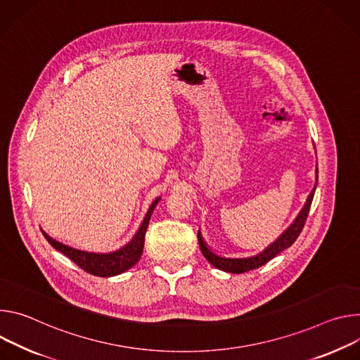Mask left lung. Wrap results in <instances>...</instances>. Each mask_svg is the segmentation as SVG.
Wrapping results in <instances>:
<instances>
[{
  "instance_id": "left-lung-1",
  "label": "left lung",
  "mask_w": 360,
  "mask_h": 360,
  "mask_svg": "<svg viewBox=\"0 0 360 360\" xmlns=\"http://www.w3.org/2000/svg\"><path fill=\"white\" fill-rule=\"evenodd\" d=\"M316 173H317V170H316ZM314 190H316V184H314L313 190L310 191L303 209L300 210L297 217L293 220V223L281 236H278L274 242L267 245L264 249H262L256 255L248 256V257H223V256H219L207 248V245L203 242L200 233H198V236H197L198 237V246H200V250H202L203 256L209 260V263H212V266H214V267H217L223 271L236 273V274H240V273H245V271H249V270H253V269H257V267L263 266L264 263H267L274 256H277L285 249L290 248L296 242V238L299 237L300 231L303 230L306 217L309 214L310 205H311L313 195H314Z\"/></svg>"
}]
</instances>
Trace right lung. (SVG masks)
<instances>
[{
    "mask_svg": "<svg viewBox=\"0 0 360 360\" xmlns=\"http://www.w3.org/2000/svg\"><path fill=\"white\" fill-rule=\"evenodd\" d=\"M160 198L157 197L155 200L151 203L148 207V212L146 213V217L139 227L137 233L131 240L124 245L123 248H120L118 250L108 252V253H97V252H89V250H82V249H75L67 245H63L57 240H54L53 237H50L46 231H43L44 237L47 238V242L58 252L65 255L68 259H71L77 266L82 267L90 274L98 276V277H111L122 274L131 269L141 257L143 255V248H144V236L148 227L150 217L153 214L154 207L160 202Z\"/></svg>",
    "mask_w": 360,
    "mask_h": 360,
    "instance_id": "add662e5",
    "label": "right lung"
}]
</instances>
